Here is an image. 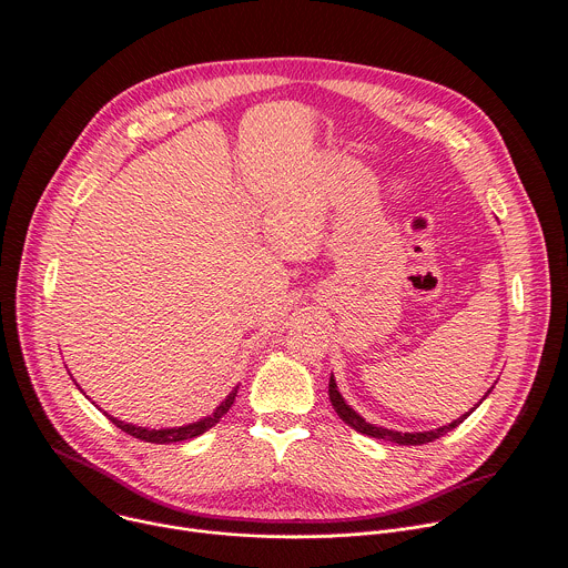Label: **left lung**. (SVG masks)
Masks as SVG:
<instances>
[{
	"instance_id": "1",
	"label": "left lung",
	"mask_w": 568,
	"mask_h": 568,
	"mask_svg": "<svg viewBox=\"0 0 568 568\" xmlns=\"http://www.w3.org/2000/svg\"><path fill=\"white\" fill-rule=\"evenodd\" d=\"M490 393V390H488ZM488 393L483 395V399L488 397ZM328 395H331V402H333V407H335V412H337V416L348 425V427H353L355 432H359V434H366V436H371V438H382V440H390V443H397V445H425V443H432V440H436V438H440V436H445L447 432H452V429H456L476 407L469 412V414H463L458 420H454V423H449V425H445V427H438V429H432V432H416V434H402V432H393V429H384V427H375V425H371V423H366L357 412H353L348 404H346V399L342 397V393L337 390V382H335V377L331 375V384H328Z\"/></svg>"
}]
</instances>
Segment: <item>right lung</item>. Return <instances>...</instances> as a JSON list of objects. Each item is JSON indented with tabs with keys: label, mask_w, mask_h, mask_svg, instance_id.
Listing matches in <instances>:
<instances>
[{
	"label": "right lung",
	"mask_w": 568,
	"mask_h": 568,
	"mask_svg": "<svg viewBox=\"0 0 568 568\" xmlns=\"http://www.w3.org/2000/svg\"><path fill=\"white\" fill-rule=\"evenodd\" d=\"M78 386V384H75ZM235 393H237V386L226 395V399L220 404V407L209 416V418H202L193 425H184V427H173V429H145V427H136V425H128L123 420H116L112 418L110 414L108 420H112L121 432L139 438V440H145V443H156V445H169V443H182V440H191L195 436H202L204 432H209L211 427H215L220 423V418L231 409V404L235 399Z\"/></svg>",
	"instance_id": "obj_1"
}]
</instances>
